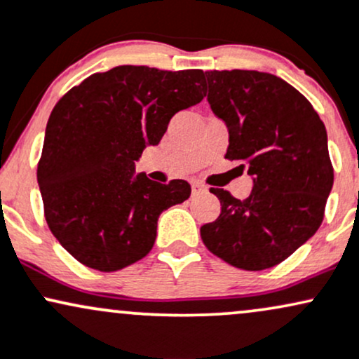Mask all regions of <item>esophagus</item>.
Wrapping results in <instances>:
<instances>
[{
    "mask_svg": "<svg viewBox=\"0 0 359 359\" xmlns=\"http://www.w3.org/2000/svg\"><path fill=\"white\" fill-rule=\"evenodd\" d=\"M191 191H193V195H200V193L208 191V188H206L205 184H201V183H193L191 184Z\"/></svg>",
    "mask_w": 359,
    "mask_h": 359,
    "instance_id": "34e87169",
    "label": "esophagus"
}]
</instances>
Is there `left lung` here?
Returning a JSON list of instances; mask_svg holds the SVG:
<instances>
[{"label": "left lung", "instance_id": "8db88e82", "mask_svg": "<svg viewBox=\"0 0 359 359\" xmlns=\"http://www.w3.org/2000/svg\"><path fill=\"white\" fill-rule=\"evenodd\" d=\"M208 104L229 129L226 159L254 180L238 200L212 188L222 213L200 229L212 254L243 271H264L292 255L321 226L334 171L327 134L301 92L257 70L205 72Z\"/></svg>", "mask_w": 359, "mask_h": 359}]
</instances>
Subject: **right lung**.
Segmentation results:
<instances>
[{
  "label": "right lung",
  "mask_w": 359,
  "mask_h": 359,
  "mask_svg": "<svg viewBox=\"0 0 359 359\" xmlns=\"http://www.w3.org/2000/svg\"><path fill=\"white\" fill-rule=\"evenodd\" d=\"M203 70L121 65L72 87L50 114L36 180L48 229L80 264L114 272L151 252L158 218L191 195L136 175L176 112L201 102Z\"/></svg>",
  "instance_id": "right-lung-1"
}]
</instances>
